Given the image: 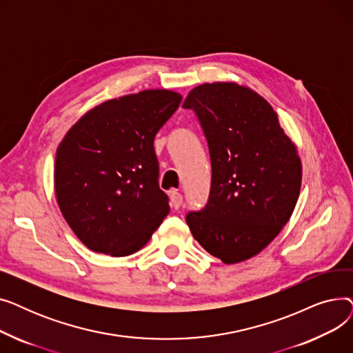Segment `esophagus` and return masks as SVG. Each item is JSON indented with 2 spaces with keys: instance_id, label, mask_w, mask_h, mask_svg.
<instances>
[{
  "instance_id": "34e87169",
  "label": "esophagus",
  "mask_w": 353,
  "mask_h": 353,
  "mask_svg": "<svg viewBox=\"0 0 353 353\" xmlns=\"http://www.w3.org/2000/svg\"><path fill=\"white\" fill-rule=\"evenodd\" d=\"M170 201H172V206L177 210V209H180L181 203H183V196L177 190H173L170 193Z\"/></svg>"
}]
</instances>
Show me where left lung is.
I'll return each instance as SVG.
<instances>
[{"label": "left lung", "mask_w": 353, "mask_h": 353, "mask_svg": "<svg viewBox=\"0 0 353 353\" xmlns=\"http://www.w3.org/2000/svg\"><path fill=\"white\" fill-rule=\"evenodd\" d=\"M183 107L196 111L212 161L209 201L186 216L190 232L223 263L248 261L279 234L298 203V147L273 107L248 85L200 84Z\"/></svg>", "instance_id": "obj_1"}]
</instances>
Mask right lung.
I'll return each instance as SVG.
<instances>
[{"label": "right lung", "mask_w": 353, "mask_h": 353, "mask_svg": "<svg viewBox=\"0 0 353 353\" xmlns=\"http://www.w3.org/2000/svg\"><path fill=\"white\" fill-rule=\"evenodd\" d=\"M181 99L177 91L154 88L107 100L88 110L59 144L55 199L90 250L133 254L169 214L154 137Z\"/></svg>", "instance_id": "right-lung-1"}]
</instances>
